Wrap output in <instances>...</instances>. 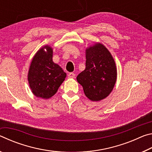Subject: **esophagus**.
Returning <instances> with one entry per match:
<instances>
[{
	"label": "esophagus",
	"instance_id": "esophagus-1",
	"mask_svg": "<svg viewBox=\"0 0 152 152\" xmlns=\"http://www.w3.org/2000/svg\"><path fill=\"white\" fill-rule=\"evenodd\" d=\"M75 75H76V74H74V73L70 72V73L68 74V76L69 78H75Z\"/></svg>",
	"mask_w": 152,
	"mask_h": 152
}]
</instances>
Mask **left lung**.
I'll return each mask as SVG.
<instances>
[{
  "label": "left lung",
  "mask_w": 152,
  "mask_h": 152,
  "mask_svg": "<svg viewBox=\"0 0 152 152\" xmlns=\"http://www.w3.org/2000/svg\"><path fill=\"white\" fill-rule=\"evenodd\" d=\"M86 68L77 76L86 97L92 101L105 99L117 80V68L111 53L104 45L96 43L86 50Z\"/></svg>",
  "instance_id": "1"
}]
</instances>
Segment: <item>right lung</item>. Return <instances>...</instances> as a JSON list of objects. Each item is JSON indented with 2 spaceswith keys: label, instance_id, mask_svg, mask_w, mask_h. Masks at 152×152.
Here are the masks:
<instances>
[{
  "label": "right lung",
  "instance_id": "obj_1",
  "mask_svg": "<svg viewBox=\"0 0 152 152\" xmlns=\"http://www.w3.org/2000/svg\"><path fill=\"white\" fill-rule=\"evenodd\" d=\"M52 57V48L45 45L37 51L31 63L28 81L33 94L37 97L48 99L53 96L66 77V73L53 62Z\"/></svg>",
  "mask_w": 152,
  "mask_h": 152
}]
</instances>
